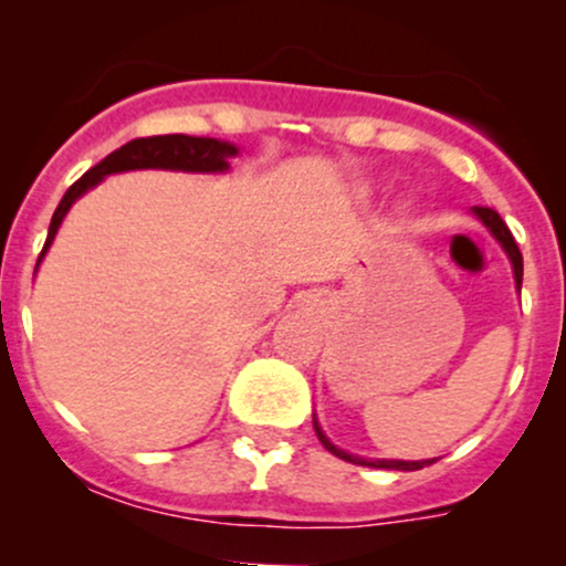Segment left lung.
Returning <instances> with one entry per match:
<instances>
[{
    "label": "left lung",
    "instance_id": "left-lung-1",
    "mask_svg": "<svg viewBox=\"0 0 566 566\" xmlns=\"http://www.w3.org/2000/svg\"><path fill=\"white\" fill-rule=\"evenodd\" d=\"M473 212H476V216L484 220L486 229L495 233L497 242L503 244L505 252H509V258H511V263H513V276H516L518 290H522V274H524L522 250H518L516 239H513V233L509 231V226L503 223V218H500L497 212L492 210V207H473ZM314 428H316V437H319V441L324 444V450H329L333 454H337V458L348 460V463H354V465H367V469H391V471H420V469H423V465L437 463V460H412V463H407V460H365V458H356V454H348V452L337 450L333 441L324 437L322 428L316 426V420H314Z\"/></svg>",
    "mask_w": 566,
    "mask_h": 566
}]
</instances>
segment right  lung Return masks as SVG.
<instances>
[{
  "label": "right lung",
  "instance_id": "add662e5",
  "mask_svg": "<svg viewBox=\"0 0 566 566\" xmlns=\"http://www.w3.org/2000/svg\"><path fill=\"white\" fill-rule=\"evenodd\" d=\"M229 157H237V146L216 138H191V135H151V138H135L122 148L108 154L106 159L97 161L93 170H87L74 186L63 193L53 220H50L48 242L42 247V255L53 244L57 226L66 218L69 207L82 197L87 188L101 184L106 175L125 170H146V167H159V170H186V172H223L229 167ZM39 255V258H42ZM39 265V261H36Z\"/></svg>",
  "mask_w": 566,
  "mask_h": 566
}]
</instances>
